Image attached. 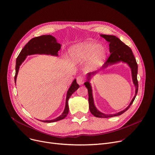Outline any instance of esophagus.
Returning <instances> with one entry per match:
<instances>
[{"instance_id": "obj_1", "label": "esophagus", "mask_w": 155, "mask_h": 155, "mask_svg": "<svg viewBox=\"0 0 155 155\" xmlns=\"http://www.w3.org/2000/svg\"><path fill=\"white\" fill-rule=\"evenodd\" d=\"M77 83L78 84H79L80 85H82L84 82V78L81 76H79L77 77Z\"/></svg>"}]
</instances>
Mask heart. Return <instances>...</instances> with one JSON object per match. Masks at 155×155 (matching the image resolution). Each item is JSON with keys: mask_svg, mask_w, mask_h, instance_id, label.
Returning <instances> with one entry per match:
<instances>
[{"mask_svg": "<svg viewBox=\"0 0 155 155\" xmlns=\"http://www.w3.org/2000/svg\"><path fill=\"white\" fill-rule=\"evenodd\" d=\"M69 55L75 63L87 61L88 68L94 70L103 63L106 58V52L99 44L84 41L73 45L69 50Z\"/></svg>", "mask_w": 155, "mask_h": 155, "instance_id": "1", "label": "heart"}]
</instances>
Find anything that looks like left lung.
I'll use <instances>...</instances> for the list:
<instances>
[{
    "instance_id": "left-lung-1",
    "label": "left lung",
    "mask_w": 155,
    "mask_h": 155,
    "mask_svg": "<svg viewBox=\"0 0 155 155\" xmlns=\"http://www.w3.org/2000/svg\"><path fill=\"white\" fill-rule=\"evenodd\" d=\"M100 36L104 38L107 42H109L110 47V52L111 55L109 58L107 59L106 62L104 63L101 69L98 71H93L92 73H88L86 75V82L84 83V85L88 90L89 94V110L92 115L98 118H110L113 117L119 116L122 115L124 112H125L129 108L131 104L133 103L134 99H135L137 94L138 92V82L137 79L138 66L136 62L135 57H134L131 49L125 45L124 42L115 35H104L100 34ZM124 62L129 65L131 70L132 79L133 81L135 87V95H134L131 102L125 109L120 111L118 113L113 114H106L99 111L94 104L93 98L92 95V88L91 84L90 82L91 78L97 74L99 71L104 69L111 65L117 64L119 62Z\"/></svg>"
}]
</instances>
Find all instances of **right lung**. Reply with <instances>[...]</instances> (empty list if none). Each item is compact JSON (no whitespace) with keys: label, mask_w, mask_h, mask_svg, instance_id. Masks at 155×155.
I'll use <instances>...</instances> for the list:
<instances>
[{"label":"right lung","mask_w":155,"mask_h":155,"mask_svg":"<svg viewBox=\"0 0 155 155\" xmlns=\"http://www.w3.org/2000/svg\"><path fill=\"white\" fill-rule=\"evenodd\" d=\"M61 45L58 42L55 37L51 35H44L31 38L26 44L21 51L20 52L16 61V74L15 77V82H16L18 73L19 67L28 56L33 54H45L53 56H58V51L61 49ZM79 88V85L77 83V80L74 79L70 88L67 91L64 110L62 114L55 119L51 120H40L41 122L46 123H51L57 122L64 118L69 112L68 99L74 92Z\"/></svg>","instance_id":"right-lung-1"}]
</instances>
